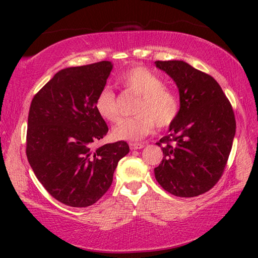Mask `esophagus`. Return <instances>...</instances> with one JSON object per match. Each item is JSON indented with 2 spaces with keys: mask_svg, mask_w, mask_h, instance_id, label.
<instances>
[{
  "mask_svg": "<svg viewBox=\"0 0 258 258\" xmlns=\"http://www.w3.org/2000/svg\"><path fill=\"white\" fill-rule=\"evenodd\" d=\"M145 147V145L141 142H130V148L132 150H137V149H142Z\"/></svg>",
  "mask_w": 258,
  "mask_h": 258,
  "instance_id": "esophagus-1",
  "label": "esophagus"
}]
</instances>
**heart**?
Returning <instances> with one entry per match:
<instances>
[{
	"instance_id": "1",
	"label": "heart",
	"mask_w": 258,
	"mask_h": 258,
	"mask_svg": "<svg viewBox=\"0 0 258 258\" xmlns=\"http://www.w3.org/2000/svg\"><path fill=\"white\" fill-rule=\"evenodd\" d=\"M120 85L137 97L140 101L135 107L137 116L120 120L112 130L117 140H140L155 130L167 128L176 120L181 110L178 94L164 85L160 77L149 69L137 66L119 76ZM95 109L103 119L110 123L118 121L121 111L119 99L109 87H103L95 99Z\"/></svg>"
}]
</instances>
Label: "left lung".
Instances as JSON below:
<instances>
[{
	"mask_svg": "<svg viewBox=\"0 0 258 258\" xmlns=\"http://www.w3.org/2000/svg\"><path fill=\"white\" fill-rule=\"evenodd\" d=\"M156 66L176 83L181 101L169 134L156 143L164 154L156 180L176 197H197L223 175L235 134L233 109L208 74L178 60H158Z\"/></svg>",
	"mask_w": 258,
	"mask_h": 258,
	"instance_id": "1",
	"label": "left lung"
}]
</instances>
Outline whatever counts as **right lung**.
<instances>
[{
    "label": "right lung",
    "instance_id": "obj_1",
    "mask_svg": "<svg viewBox=\"0 0 258 258\" xmlns=\"http://www.w3.org/2000/svg\"><path fill=\"white\" fill-rule=\"evenodd\" d=\"M111 69L109 61L62 69L30 103L27 159L45 190L67 206L97 203L110 187L118 161L130 151L125 141L94 147L108 132L95 99Z\"/></svg>",
    "mask_w": 258,
    "mask_h": 258
}]
</instances>
